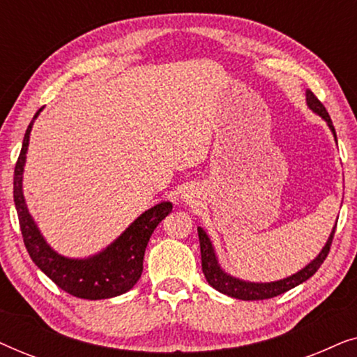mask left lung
Segmentation results:
<instances>
[{"mask_svg": "<svg viewBox=\"0 0 357 357\" xmlns=\"http://www.w3.org/2000/svg\"><path fill=\"white\" fill-rule=\"evenodd\" d=\"M307 105H309L315 114H319L321 119H325V121L330 126V130L333 131L335 139H336V131H335L333 123H331L328 112H326L325 105L317 99V96L312 91H307ZM335 231H336V226L333 231H331L328 241H326L324 250L319 253V257H317L312 263H309L305 268H302L299 273H296V275L286 278V280L275 281V282H247V281L237 280V278L229 276L227 273H224L221 270V266L218 265L216 255H214V248L211 245V242H209L206 232H204L202 227H198L199 248H202V268H203L204 278H206V281L214 287V289L222 292V294L226 296L236 297V299H242V301L271 299V297H276L282 294V292L292 289V287L299 286L301 282L307 281L310 276L315 275L317 270L321 266V263L325 261L326 255L330 253V247H331V242H333Z\"/></svg>", "mask_w": 357, "mask_h": 357, "instance_id": "8db88e82", "label": "left lung"}]
</instances>
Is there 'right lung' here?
Masks as SVG:
<instances>
[{"label": "right lung", "mask_w": 357, "mask_h": 357, "mask_svg": "<svg viewBox=\"0 0 357 357\" xmlns=\"http://www.w3.org/2000/svg\"><path fill=\"white\" fill-rule=\"evenodd\" d=\"M37 110L26 135L22 149L14 167V204L21 226L24 245H26L32 261L68 294L81 299H109L130 291L138 282L143 273V258L148 242L158 224L172 211V203L162 202L144 211L116 241L104 252L84 260H73L53 252L27 211L22 195V170L26 162L32 123L40 114Z\"/></svg>", "instance_id": "obj_1"}]
</instances>
